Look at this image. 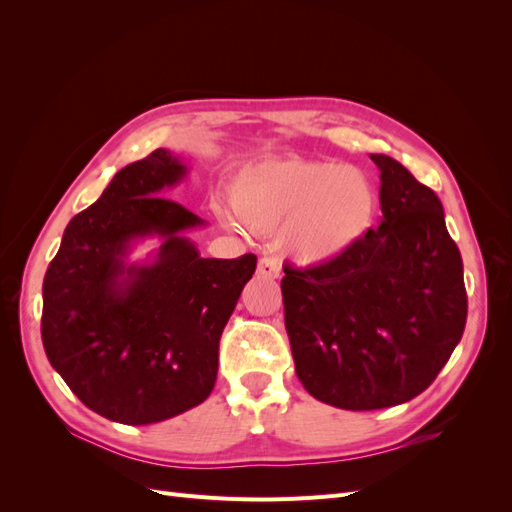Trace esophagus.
Masks as SVG:
<instances>
[{"instance_id":"obj_1","label":"esophagus","mask_w":512,"mask_h":512,"mask_svg":"<svg viewBox=\"0 0 512 512\" xmlns=\"http://www.w3.org/2000/svg\"><path fill=\"white\" fill-rule=\"evenodd\" d=\"M258 275L262 277H269V280H277L280 277V262H277L275 258H260L258 260Z\"/></svg>"}]
</instances>
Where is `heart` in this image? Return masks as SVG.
I'll return each mask as SVG.
<instances>
[{"instance_id":"b5f03b06","label":"heart","mask_w":512,"mask_h":512,"mask_svg":"<svg viewBox=\"0 0 512 512\" xmlns=\"http://www.w3.org/2000/svg\"><path fill=\"white\" fill-rule=\"evenodd\" d=\"M230 205L254 230H280L282 250L303 267L342 258L374 226L376 185L365 170L331 160L280 158L241 170ZM226 224L232 213L222 211Z\"/></svg>"}]
</instances>
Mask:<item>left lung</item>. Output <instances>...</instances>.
<instances>
[{
    "label": "left lung",
    "instance_id": "left-lung-1",
    "mask_svg": "<svg viewBox=\"0 0 512 512\" xmlns=\"http://www.w3.org/2000/svg\"><path fill=\"white\" fill-rule=\"evenodd\" d=\"M378 228L329 265L284 269L286 333L305 391L342 410L406 404L466 329L459 247L436 192L384 153Z\"/></svg>",
    "mask_w": 512,
    "mask_h": 512
}]
</instances>
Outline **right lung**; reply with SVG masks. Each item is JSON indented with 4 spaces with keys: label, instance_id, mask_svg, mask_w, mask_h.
I'll use <instances>...</instances> for the list:
<instances>
[{
    "label": "right lung",
    "instance_id": "1",
    "mask_svg": "<svg viewBox=\"0 0 512 512\" xmlns=\"http://www.w3.org/2000/svg\"><path fill=\"white\" fill-rule=\"evenodd\" d=\"M190 168L168 149L123 166L74 215L42 284V344L57 374L108 421L151 425L209 397L220 337L256 256L203 258L205 220L162 198ZM159 247L132 261L138 242Z\"/></svg>",
    "mask_w": 512,
    "mask_h": 512
}]
</instances>
